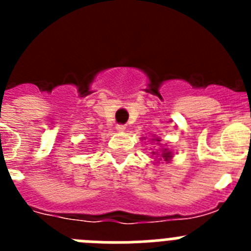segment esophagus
Instances as JSON below:
<instances>
[{
    "mask_svg": "<svg viewBox=\"0 0 251 251\" xmlns=\"http://www.w3.org/2000/svg\"><path fill=\"white\" fill-rule=\"evenodd\" d=\"M115 129L118 130V132H123V130L126 129V126H123V124H117V127H115Z\"/></svg>",
    "mask_w": 251,
    "mask_h": 251,
    "instance_id": "obj_1",
    "label": "esophagus"
}]
</instances>
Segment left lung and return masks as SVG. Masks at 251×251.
<instances>
[{"mask_svg":"<svg viewBox=\"0 0 251 251\" xmlns=\"http://www.w3.org/2000/svg\"><path fill=\"white\" fill-rule=\"evenodd\" d=\"M159 139H157V142H158ZM153 154H154V152H153ZM162 157H163V158H165V161H168V159L171 158V157H172V154H171V152H168V151H163V152H162Z\"/></svg>","mask_w":251,"mask_h":251,"instance_id":"1","label":"left lung"}]
</instances>
